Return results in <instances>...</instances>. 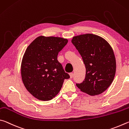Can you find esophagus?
<instances>
[{"label": "esophagus", "mask_w": 129, "mask_h": 129, "mask_svg": "<svg viewBox=\"0 0 129 129\" xmlns=\"http://www.w3.org/2000/svg\"><path fill=\"white\" fill-rule=\"evenodd\" d=\"M69 75H70V78H72L73 77V76H74V74L73 73H70L69 74Z\"/></svg>", "instance_id": "esophagus-1"}]
</instances>
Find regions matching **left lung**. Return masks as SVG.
<instances>
[{
    "instance_id": "1",
    "label": "left lung",
    "mask_w": 129,
    "mask_h": 129,
    "mask_svg": "<svg viewBox=\"0 0 129 129\" xmlns=\"http://www.w3.org/2000/svg\"><path fill=\"white\" fill-rule=\"evenodd\" d=\"M71 42L82 56L86 69L84 80L76 86L91 96L102 93L112 84L116 74L112 47L100 36L89 33L74 36Z\"/></svg>"
}]
</instances>
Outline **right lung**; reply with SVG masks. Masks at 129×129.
<instances>
[{"label":"right lung","mask_w":129,"mask_h":129,"mask_svg":"<svg viewBox=\"0 0 129 129\" xmlns=\"http://www.w3.org/2000/svg\"><path fill=\"white\" fill-rule=\"evenodd\" d=\"M67 42L66 38L41 36L25 51L21 64L22 80L38 100H51L59 92L64 80L70 78L57 60L58 53Z\"/></svg>","instance_id":"add662e5"}]
</instances>
